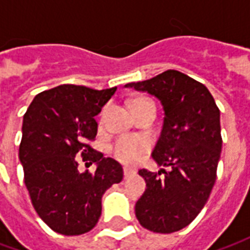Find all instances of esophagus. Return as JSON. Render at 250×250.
Returning a JSON list of instances; mask_svg holds the SVG:
<instances>
[{"label": "esophagus", "instance_id": "1", "mask_svg": "<svg viewBox=\"0 0 250 250\" xmlns=\"http://www.w3.org/2000/svg\"><path fill=\"white\" fill-rule=\"evenodd\" d=\"M135 174V171L134 170H131V168H125V178H130L131 175H134Z\"/></svg>", "mask_w": 250, "mask_h": 250}]
</instances>
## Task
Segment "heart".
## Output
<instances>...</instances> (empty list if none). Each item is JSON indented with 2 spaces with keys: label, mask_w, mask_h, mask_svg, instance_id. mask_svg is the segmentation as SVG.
Returning <instances> with one entry per match:
<instances>
[{
  "label": "heart",
  "mask_w": 250,
  "mask_h": 250,
  "mask_svg": "<svg viewBox=\"0 0 250 250\" xmlns=\"http://www.w3.org/2000/svg\"><path fill=\"white\" fill-rule=\"evenodd\" d=\"M146 99H136L135 102H141ZM134 102V103H135ZM150 143L141 136H123L115 143L114 155L119 162L125 165H136L141 162L145 154L148 151Z\"/></svg>",
  "instance_id": "1"
}]
</instances>
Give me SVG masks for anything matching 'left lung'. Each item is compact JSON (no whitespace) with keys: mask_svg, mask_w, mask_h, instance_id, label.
Masks as SVG:
<instances>
[{"mask_svg":"<svg viewBox=\"0 0 250 250\" xmlns=\"http://www.w3.org/2000/svg\"><path fill=\"white\" fill-rule=\"evenodd\" d=\"M125 87L155 96L165 112L151 155L168 171L139 170L147 188L135 205L136 218L154 233L178 231L198 215L214 186L222 147L220 109L202 83L174 69Z\"/></svg>","mask_w":250,"mask_h":250,"instance_id":"left-lung-1","label":"left lung"}]
</instances>
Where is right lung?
<instances>
[{
    "instance_id": "obj_1",
    "label": "right lung",
    "mask_w": 250,
    "mask_h": 250,
    "mask_svg": "<svg viewBox=\"0 0 250 250\" xmlns=\"http://www.w3.org/2000/svg\"><path fill=\"white\" fill-rule=\"evenodd\" d=\"M115 91L62 84L36 95L25 112L19 150L25 186L39 217L56 233L91 230L105 190L123 179L120 163L89 146L98 134L93 118ZM77 156L96 163L97 171L80 173Z\"/></svg>"
}]
</instances>
